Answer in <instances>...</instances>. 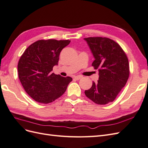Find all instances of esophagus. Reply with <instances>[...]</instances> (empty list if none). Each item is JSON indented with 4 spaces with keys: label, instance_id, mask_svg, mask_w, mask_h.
I'll return each mask as SVG.
<instances>
[{
    "label": "esophagus",
    "instance_id": "1",
    "mask_svg": "<svg viewBox=\"0 0 148 148\" xmlns=\"http://www.w3.org/2000/svg\"><path fill=\"white\" fill-rule=\"evenodd\" d=\"M82 78V76H76V77H75V79H77V80L80 79H81Z\"/></svg>",
    "mask_w": 148,
    "mask_h": 148
}]
</instances>
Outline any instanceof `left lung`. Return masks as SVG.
Returning a JSON list of instances; mask_svg holds the SVG:
<instances>
[{"label": "left lung", "mask_w": 148, "mask_h": 148, "mask_svg": "<svg viewBox=\"0 0 148 148\" xmlns=\"http://www.w3.org/2000/svg\"><path fill=\"white\" fill-rule=\"evenodd\" d=\"M95 57L92 66L99 71V79L84 94L96 104L113 102L126 84L130 69L126 53L118 43L105 37L84 39Z\"/></svg>", "instance_id": "1"}]
</instances>
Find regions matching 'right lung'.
<instances>
[{"label":"right lung","mask_w":148,"mask_h":148,"mask_svg":"<svg viewBox=\"0 0 148 148\" xmlns=\"http://www.w3.org/2000/svg\"><path fill=\"white\" fill-rule=\"evenodd\" d=\"M69 40H39L26 49L18 64L20 81L26 93L36 102L47 104L64 95L70 77L52 73L58 64L61 51Z\"/></svg>","instance_id":"obj_1"}]
</instances>
